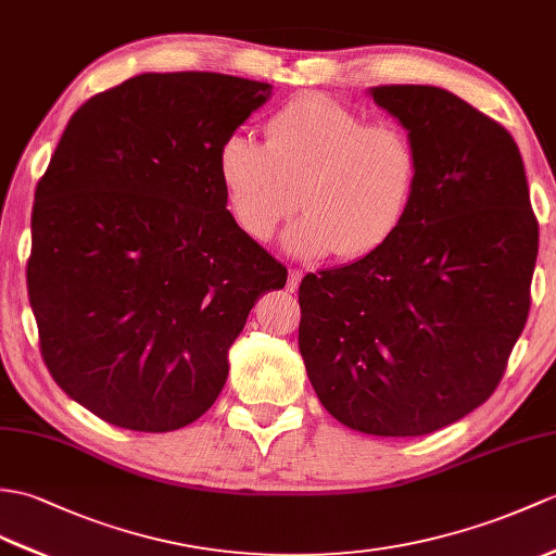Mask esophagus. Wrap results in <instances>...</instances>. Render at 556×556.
<instances>
[{"instance_id": "1", "label": "esophagus", "mask_w": 556, "mask_h": 556, "mask_svg": "<svg viewBox=\"0 0 556 556\" xmlns=\"http://www.w3.org/2000/svg\"><path fill=\"white\" fill-rule=\"evenodd\" d=\"M301 277H303V273L301 269H289V283H287V289L293 293L295 289H299V283H301Z\"/></svg>"}]
</instances>
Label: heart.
I'll list each match as a JSON object with an SVG mask.
<instances>
[{
	"mask_svg": "<svg viewBox=\"0 0 556 556\" xmlns=\"http://www.w3.org/2000/svg\"><path fill=\"white\" fill-rule=\"evenodd\" d=\"M217 179L235 225L267 241L301 205L283 235L299 257L337 251L345 261L386 247L415 205L421 156L403 125L377 121L325 97L305 94L269 115L265 144L229 135L217 149Z\"/></svg>",
	"mask_w": 556,
	"mask_h": 556,
	"instance_id": "heart-1",
	"label": "heart"
}]
</instances>
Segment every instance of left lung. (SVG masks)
Instances as JSON below:
<instances>
[{
  "instance_id": "obj_1",
  "label": "left lung",
  "mask_w": 556,
  "mask_h": 556,
  "mask_svg": "<svg viewBox=\"0 0 556 556\" xmlns=\"http://www.w3.org/2000/svg\"><path fill=\"white\" fill-rule=\"evenodd\" d=\"M369 94L415 137L419 191L386 247L303 277L299 348L333 419L424 435L497 389L531 309L538 219L500 123L441 87Z\"/></svg>"
}]
</instances>
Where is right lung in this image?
Returning <instances> with one entry per match:
<instances>
[{"mask_svg":"<svg viewBox=\"0 0 556 556\" xmlns=\"http://www.w3.org/2000/svg\"><path fill=\"white\" fill-rule=\"evenodd\" d=\"M273 94L223 73H144L87 99L35 189L28 295L51 377L130 431L182 429L287 267L235 225L217 149Z\"/></svg>","mask_w":556,"mask_h":556,"instance_id":"add662e5","label":"right lung"}]
</instances>
